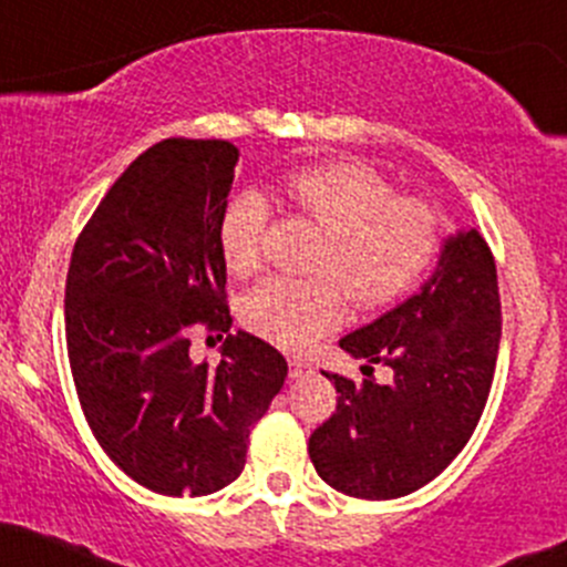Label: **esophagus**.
<instances>
[{"label": "esophagus", "instance_id": "34e87169", "mask_svg": "<svg viewBox=\"0 0 567 567\" xmlns=\"http://www.w3.org/2000/svg\"><path fill=\"white\" fill-rule=\"evenodd\" d=\"M315 365L307 363L301 358H290V379H301V377H312Z\"/></svg>", "mask_w": 567, "mask_h": 567}]
</instances>
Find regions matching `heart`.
Instances as JSON below:
<instances>
[{"instance_id": "obj_1", "label": "heart", "mask_w": 567, "mask_h": 567, "mask_svg": "<svg viewBox=\"0 0 567 567\" xmlns=\"http://www.w3.org/2000/svg\"><path fill=\"white\" fill-rule=\"evenodd\" d=\"M290 204L326 231L317 252V279L269 277L241 301L252 333L285 350H307L354 307L374 309L414 288L441 245V220L431 204L393 196L388 179L363 164H322L285 183ZM269 202L258 190L236 193L217 228L226 269L247 277L260 264ZM340 284L336 286L332 279Z\"/></svg>"}]
</instances>
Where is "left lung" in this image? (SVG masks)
Masks as SVG:
<instances>
[{"label": "left lung", "mask_w": 567, "mask_h": 567, "mask_svg": "<svg viewBox=\"0 0 567 567\" xmlns=\"http://www.w3.org/2000/svg\"><path fill=\"white\" fill-rule=\"evenodd\" d=\"M365 358V379L322 371L336 384L331 420L309 435L326 484L363 501H390L433 482L476 431L501 347L495 258L476 228L441 241L414 296L339 341ZM371 362L394 369L379 385Z\"/></svg>", "instance_id": "1"}]
</instances>
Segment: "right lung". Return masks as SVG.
Instances as JSON below:
<instances>
[{
  "label": "right lung",
  "instance_id": "right-lung-1",
  "mask_svg": "<svg viewBox=\"0 0 567 567\" xmlns=\"http://www.w3.org/2000/svg\"><path fill=\"white\" fill-rule=\"evenodd\" d=\"M239 151L164 140L128 164L72 250L66 350L80 406L112 463L161 495H213L239 478L250 427L288 363L236 331L217 365L190 358V328L228 331L217 241Z\"/></svg>",
  "mask_w": 567,
  "mask_h": 567
}]
</instances>
